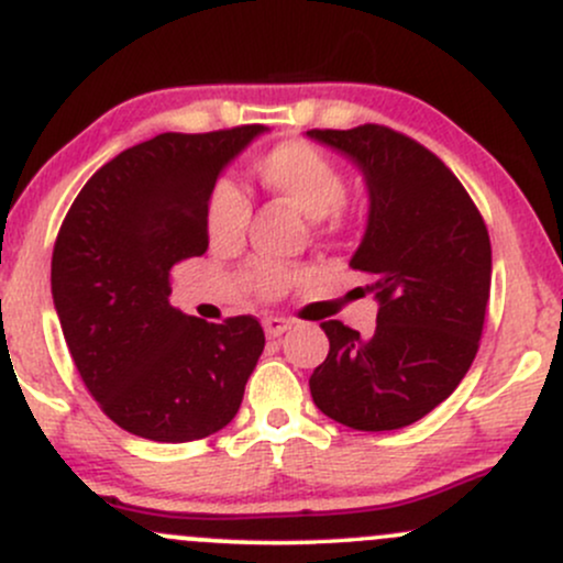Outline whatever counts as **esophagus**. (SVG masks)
Here are the masks:
<instances>
[{
	"label": "esophagus",
	"mask_w": 563,
	"mask_h": 563,
	"mask_svg": "<svg viewBox=\"0 0 563 563\" xmlns=\"http://www.w3.org/2000/svg\"><path fill=\"white\" fill-rule=\"evenodd\" d=\"M290 325H294V322L286 320V318H267V320H264V333H267L269 339H277V335L286 333Z\"/></svg>",
	"instance_id": "34e87169"
}]
</instances>
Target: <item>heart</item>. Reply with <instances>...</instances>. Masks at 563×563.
Instances as JSON below:
<instances>
[{
	"mask_svg": "<svg viewBox=\"0 0 563 563\" xmlns=\"http://www.w3.org/2000/svg\"><path fill=\"white\" fill-rule=\"evenodd\" d=\"M254 174L264 190L286 198L299 214L318 222L322 230L331 232L344 224V172L309 142L290 140L273 147L256 161ZM245 222H249V198L235 183L224 179L211 192L209 211H206V232L211 245L230 249L241 243ZM249 275L262 296H280L299 277V273L275 262H254Z\"/></svg>",
	"mask_w": 563,
	"mask_h": 563,
	"instance_id": "b5f03b06",
	"label": "heart"
}]
</instances>
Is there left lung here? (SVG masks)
<instances>
[{
  "label": "left lung",
  "mask_w": 563,
  "mask_h": 563,
  "mask_svg": "<svg viewBox=\"0 0 563 563\" xmlns=\"http://www.w3.org/2000/svg\"><path fill=\"white\" fill-rule=\"evenodd\" d=\"M363 174L367 222L352 267L373 275L376 331L325 320V363L309 376L314 405L357 431L421 421L455 391L479 349L493 249L466 187L394 129H312Z\"/></svg>",
  "instance_id": "8db88e82"
}]
</instances>
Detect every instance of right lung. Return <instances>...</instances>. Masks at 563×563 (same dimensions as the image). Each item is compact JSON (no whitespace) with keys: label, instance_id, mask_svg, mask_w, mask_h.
Here are the masks:
<instances>
[{"label":"right lung","instance_id":"obj_1","mask_svg":"<svg viewBox=\"0 0 563 563\" xmlns=\"http://www.w3.org/2000/svg\"><path fill=\"white\" fill-rule=\"evenodd\" d=\"M262 124L158 134L108 161L70 206L53 251V301L76 371L106 416L153 442L224 429L264 352L260 320L214 325L172 307V264L209 249L222 172Z\"/></svg>","mask_w":563,"mask_h":563}]
</instances>
